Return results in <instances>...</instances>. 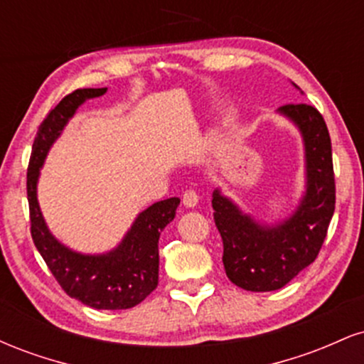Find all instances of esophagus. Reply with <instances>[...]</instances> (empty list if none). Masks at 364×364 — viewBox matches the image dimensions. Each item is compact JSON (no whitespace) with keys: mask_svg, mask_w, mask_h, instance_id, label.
I'll return each instance as SVG.
<instances>
[{"mask_svg":"<svg viewBox=\"0 0 364 364\" xmlns=\"http://www.w3.org/2000/svg\"><path fill=\"white\" fill-rule=\"evenodd\" d=\"M198 200H200V196L195 190H186L185 193H183V203H185V207H188V208L196 207Z\"/></svg>","mask_w":364,"mask_h":364,"instance_id":"obj_1","label":"esophagus"}]
</instances>
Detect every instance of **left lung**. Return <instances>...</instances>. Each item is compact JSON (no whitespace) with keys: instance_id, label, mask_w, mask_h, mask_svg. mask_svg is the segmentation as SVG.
Listing matches in <instances>:
<instances>
[{"instance_id":"8db88e82","label":"left lung","mask_w":364,"mask_h":364,"mask_svg":"<svg viewBox=\"0 0 364 364\" xmlns=\"http://www.w3.org/2000/svg\"><path fill=\"white\" fill-rule=\"evenodd\" d=\"M277 112L299 129L304 145L306 190L294 212L279 223H258L220 188L212 193L225 275L253 292L281 289L315 262L336 208L332 144L321 114L308 104H286Z\"/></svg>"}]
</instances>
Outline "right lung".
<instances>
[{
  "instance_id": "obj_1",
  "label": "right lung",
  "mask_w": 364,
  "mask_h": 364,
  "mask_svg": "<svg viewBox=\"0 0 364 364\" xmlns=\"http://www.w3.org/2000/svg\"><path fill=\"white\" fill-rule=\"evenodd\" d=\"M106 92V87L72 92L61 99L37 129L27 171L31 232L46 265L70 298L95 310H128L144 301L157 287L159 236L176 215L178 196L161 200L140 212L121 243L111 252L97 255L75 252L58 241L49 231L37 202V181L49 149L78 107L87 99L101 97Z\"/></svg>"
}]
</instances>
